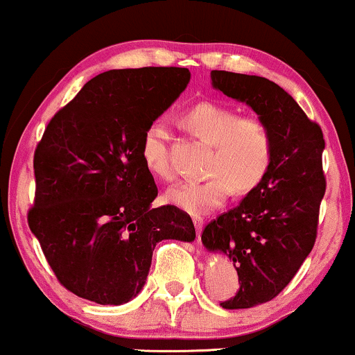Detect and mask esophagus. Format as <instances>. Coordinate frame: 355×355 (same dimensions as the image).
Returning <instances> with one entry per match:
<instances>
[{
    "instance_id": "obj_1",
    "label": "esophagus",
    "mask_w": 355,
    "mask_h": 355,
    "mask_svg": "<svg viewBox=\"0 0 355 355\" xmlns=\"http://www.w3.org/2000/svg\"><path fill=\"white\" fill-rule=\"evenodd\" d=\"M193 225H195V229H197V237L200 239V234H202V229H203V218L202 217H193Z\"/></svg>"
}]
</instances>
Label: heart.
Masks as SVG:
<instances>
[{"mask_svg": "<svg viewBox=\"0 0 355 355\" xmlns=\"http://www.w3.org/2000/svg\"><path fill=\"white\" fill-rule=\"evenodd\" d=\"M182 123L200 140L211 145L203 180H187L166 190L172 205L191 215L218 209L232 190L248 193L262 183L274 158V133L259 116H242L235 108L217 101H200L182 115ZM170 133L162 121L146 126L141 138V160L160 180H172L168 152Z\"/></svg>", "mask_w": 355, "mask_h": 355, "instance_id": "heart-1", "label": "heart"}]
</instances>
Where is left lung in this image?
<instances>
[{"label":"left lung","instance_id":"obj_1","mask_svg":"<svg viewBox=\"0 0 355 355\" xmlns=\"http://www.w3.org/2000/svg\"><path fill=\"white\" fill-rule=\"evenodd\" d=\"M211 85L245 101L274 133L270 170L235 209L205 227L202 242L223 252L239 274V291L223 309H250L272 300L294 279L317 239L324 135L297 101L274 81L214 70Z\"/></svg>","mask_w":355,"mask_h":355}]
</instances>
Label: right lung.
<instances>
[{
    "label": "right lung",
    "mask_w": 355,
    "mask_h": 355,
    "mask_svg": "<svg viewBox=\"0 0 355 355\" xmlns=\"http://www.w3.org/2000/svg\"><path fill=\"white\" fill-rule=\"evenodd\" d=\"M189 81L190 71L177 67L100 73L55 113L36 145L28 225L58 282L81 299L128 302L158 242L195 239L187 211L150 209L158 189L140 153L146 126Z\"/></svg>",
    "instance_id": "obj_1"
}]
</instances>
